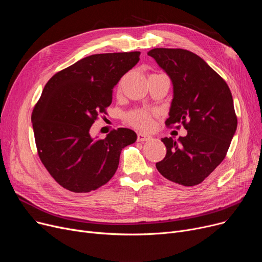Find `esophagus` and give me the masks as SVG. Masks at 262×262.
Wrapping results in <instances>:
<instances>
[{
    "instance_id": "obj_1",
    "label": "esophagus",
    "mask_w": 262,
    "mask_h": 262,
    "mask_svg": "<svg viewBox=\"0 0 262 262\" xmlns=\"http://www.w3.org/2000/svg\"><path fill=\"white\" fill-rule=\"evenodd\" d=\"M149 139H150V136H148L146 134L139 133L138 135H137V140H138V141H147Z\"/></svg>"
}]
</instances>
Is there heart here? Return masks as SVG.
Listing matches in <instances>:
<instances>
[{
    "instance_id": "obj_1",
    "label": "heart",
    "mask_w": 262,
    "mask_h": 262,
    "mask_svg": "<svg viewBox=\"0 0 262 262\" xmlns=\"http://www.w3.org/2000/svg\"><path fill=\"white\" fill-rule=\"evenodd\" d=\"M125 119L132 126L142 130H147L153 125V115L142 109L129 112Z\"/></svg>"
}]
</instances>
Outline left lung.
I'll return each instance as SVG.
<instances>
[{"mask_svg":"<svg viewBox=\"0 0 262 262\" xmlns=\"http://www.w3.org/2000/svg\"><path fill=\"white\" fill-rule=\"evenodd\" d=\"M147 55L173 82L166 125L180 128L182 124L188 133L177 142L171 137L161 139L167 154L156 168L175 184L199 185L223 161L237 129L231 92L211 67L188 50L157 48Z\"/></svg>","mask_w":262,"mask_h":262,"instance_id":"8db88e82","label":"left lung"}]
</instances>
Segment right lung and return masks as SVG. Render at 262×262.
<instances>
[{"label": "right lung", "instance_id": "add662e5", "mask_svg": "<svg viewBox=\"0 0 262 262\" xmlns=\"http://www.w3.org/2000/svg\"><path fill=\"white\" fill-rule=\"evenodd\" d=\"M140 52L94 54L54 74L32 113L38 156L54 181L75 193H87L115 175L122 148L134 143V130L120 127L106 138L90 128L107 115L113 89L139 61Z\"/></svg>", "mask_w": 262, "mask_h": 262}]
</instances>
